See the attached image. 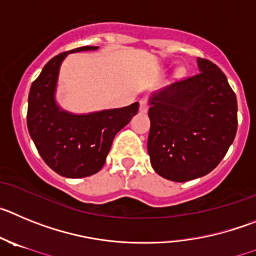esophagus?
Masks as SVG:
<instances>
[{
	"instance_id": "1",
	"label": "esophagus",
	"mask_w": 256,
	"mask_h": 256,
	"mask_svg": "<svg viewBox=\"0 0 256 256\" xmlns=\"http://www.w3.org/2000/svg\"><path fill=\"white\" fill-rule=\"evenodd\" d=\"M140 112L142 114H145V112L148 111L149 108V103H148V100L146 98H142V100H140Z\"/></svg>"
}]
</instances>
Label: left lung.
<instances>
[{
  "label": "left lung",
  "instance_id": "1",
  "mask_svg": "<svg viewBox=\"0 0 256 256\" xmlns=\"http://www.w3.org/2000/svg\"><path fill=\"white\" fill-rule=\"evenodd\" d=\"M196 61L199 74L167 85L149 98L152 167L174 182L213 171L237 131V100L227 78L209 60Z\"/></svg>",
  "mask_w": 256,
  "mask_h": 256
}]
</instances>
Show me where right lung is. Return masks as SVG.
I'll list each match as a JSON object with an SVG mask.
<instances>
[{
	"label": "right lung",
	"mask_w": 256,
	"mask_h": 256,
	"mask_svg": "<svg viewBox=\"0 0 256 256\" xmlns=\"http://www.w3.org/2000/svg\"><path fill=\"white\" fill-rule=\"evenodd\" d=\"M98 48H75L50 60L32 84L28 98V130L36 150L48 167L68 178L100 172L116 134L139 110V103L135 102L128 107L76 114L57 104L56 88L62 61L68 54Z\"/></svg>",
	"instance_id": "obj_1"
}]
</instances>
